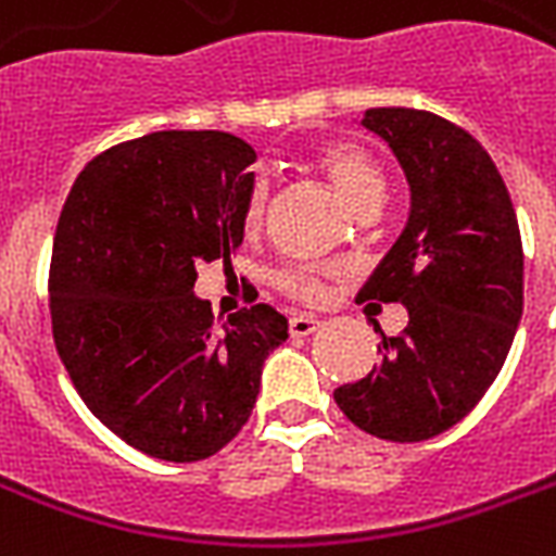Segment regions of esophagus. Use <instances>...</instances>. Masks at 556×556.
I'll use <instances>...</instances> for the list:
<instances>
[{
    "instance_id": "esophagus-1",
    "label": "esophagus",
    "mask_w": 556,
    "mask_h": 556,
    "mask_svg": "<svg viewBox=\"0 0 556 556\" xmlns=\"http://www.w3.org/2000/svg\"><path fill=\"white\" fill-rule=\"evenodd\" d=\"M320 326V320L312 315H294L291 320H288V332L294 334V338H306V334H312Z\"/></svg>"
}]
</instances>
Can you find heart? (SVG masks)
<instances>
[{
    "label": "heart",
    "mask_w": 556,
    "mask_h": 556,
    "mask_svg": "<svg viewBox=\"0 0 556 556\" xmlns=\"http://www.w3.org/2000/svg\"><path fill=\"white\" fill-rule=\"evenodd\" d=\"M312 163L324 172L338 192L344 194L353 210H362L367 203H379L384 192V177H381L379 165L372 163V156L355 142L338 139V142H326L312 154ZM265 206H268V184L256 177L244 194V206H241V224L244 230L253 232L262 227L265 218ZM277 286L288 296L317 303L324 296V282H320V270L312 265H288L277 274Z\"/></svg>",
    "instance_id": "obj_1"
}]
</instances>
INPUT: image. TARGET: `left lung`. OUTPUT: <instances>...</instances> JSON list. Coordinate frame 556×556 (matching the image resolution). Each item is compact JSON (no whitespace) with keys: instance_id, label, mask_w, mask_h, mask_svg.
Returning a JSON list of instances; mask_svg holds the SVG:
<instances>
[{"instance_id":"left-lung-1","label":"left lung","mask_w":556,"mask_h":556,"mask_svg":"<svg viewBox=\"0 0 556 556\" xmlns=\"http://www.w3.org/2000/svg\"><path fill=\"white\" fill-rule=\"evenodd\" d=\"M405 168L410 212L358 300L405 303L408 326L381 338V358L334 391L367 434L419 443L476 408L522 317V236L498 168L469 130L414 108H372Z\"/></svg>"}]
</instances>
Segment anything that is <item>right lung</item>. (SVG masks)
<instances>
[{"label":"right lung","mask_w":556,"mask_h":556,"mask_svg":"<svg viewBox=\"0 0 556 556\" xmlns=\"http://www.w3.org/2000/svg\"><path fill=\"white\" fill-rule=\"evenodd\" d=\"M256 151L224 130H156L75 177L49 265L52 334L84 405L127 446L192 464L256 405L262 364L288 338L268 303L227 320L192 294L198 265L244 239Z\"/></svg>","instance_id":"add662e5"}]
</instances>
